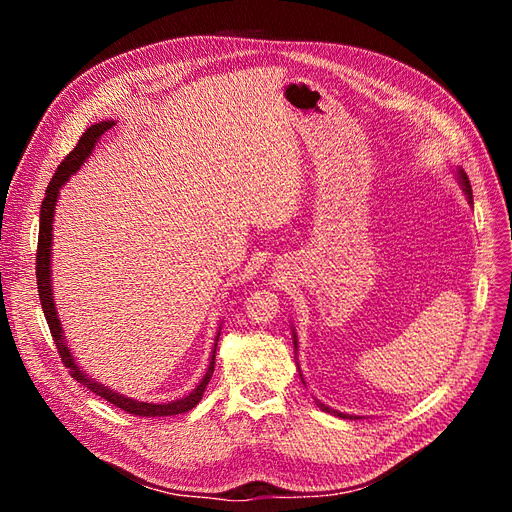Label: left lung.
Here are the masks:
<instances>
[{
    "mask_svg": "<svg viewBox=\"0 0 512 512\" xmlns=\"http://www.w3.org/2000/svg\"><path fill=\"white\" fill-rule=\"evenodd\" d=\"M457 175H459V183L463 185V192H466V196H468V200H470V205H472V188H470V179H468V175L463 173V170L459 168L457 170ZM294 348H297V335H294ZM301 374V371H299ZM305 384V382H303ZM324 412H331V414H335V416H342V418H359V416H350V414H342V412H337V410H331L329 406H324V404H318Z\"/></svg>",
    "mask_w": 512,
    "mask_h": 512,
    "instance_id": "obj_1",
    "label": "left lung"
}]
</instances>
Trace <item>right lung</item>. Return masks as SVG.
<instances>
[{"mask_svg": "<svg viewBox=\"0 0 512 512\" xmlns=\"http://www.w3.org/2000/svg\"><path fill=\"white\" fill-rule=\"evenodd\" d=\"M115 126V121H100L96 126H91L83 132L81 141L76 143V147L68 153L57 166V173L53 175L49 188H46V196L42 200V207H40V232H38V252H36V282H38V292H40V303H42V312L46 322H49V329L53 335V342L57 346L59 352V359L70 369V376L81 382L83 386L91 393H96L100 397H104L106 401H111L113 406L121 408L123 412L128 414H136V416H173V414H183L192 410L200 399H203V393L207 389V384L213 376V367H215V348H218V339H215V346L213 352L209 356V367H207V374L203 376V380L198 382L196 389L185 395L181 399L175 401H168V404H147V401H136L130 397H123L119 393H115L113 389H108V386L96 382L94 378H89L87 374H83L81 367L74 363L72 354L64 342V331H61V322L57 318V309H55V299H53V288H51V245H53V218H55V205H57V198H59V190L61 185H64L76 170L83 166V162L91 156V151H94L96 143L100 141V136L111 130ZM220 337V331H218Z\"/></svg>", "mask_w": 512, "mask_h": 512, "instance_id": "1", "label": "right lung"}]
</instances>
